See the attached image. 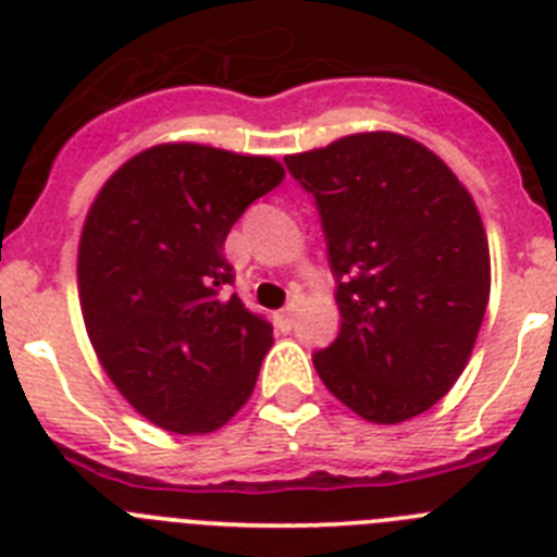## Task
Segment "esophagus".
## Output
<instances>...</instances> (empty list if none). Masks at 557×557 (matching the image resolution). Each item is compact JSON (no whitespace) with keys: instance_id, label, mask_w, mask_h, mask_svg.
<instances>
[{"instance_id":"34e87169","label":"esophagus","mask_w":557,"mask_h":557,"mask_svg":"<svg viewBox=\"0 0 557 557\" xmlns=\"http://www.w3.org/2000/svg\"><path fill=\"white\" fill-rule=\"evenodd\" d=\"M293 323H295V309L293 307L282 309V312H275V326L282 329V332H289V329H293Z\"/></svg>"}]
</instances>
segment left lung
I'll return each instance as SVG.
<instances>
[{"label": "left lung", "instance_id": "8db88e82", "mask_svg": "<svg viewBox=\"0 0 557 557\" xmlns=\"http://www.w3.org/2000/svg\"><path fill=\"white\" fill-rule=\"evenodd\" d=\"M284 161L318 203L337 278L343 323L314 371L371 424L421 416L469 366L488 307V236L471 191L393 131Z\"/></svg>", "mask_w": 557, "mask_h": 557}]
</instances>
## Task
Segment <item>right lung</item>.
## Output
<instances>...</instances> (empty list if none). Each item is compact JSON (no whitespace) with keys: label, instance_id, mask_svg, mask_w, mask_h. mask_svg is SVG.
Here are the masks:
<instances>
[{"label":"right lung","instance_id":"right-lung-1","mask_svg":"<svg viewBox=\"0 0 557 557\" xmlns=\"http://www.w3.org/2000/svg\"><path fill=\"white\" fill-rule=\"evenodd\" d=\"M282 181L270 156L166 141L97 191L77 245L83 323L102 371L150 424L209 435L253 393L273 329L225 295L223 245Z\"/></svg>","mask_w":557,"mask_h":557}]
</instances>
